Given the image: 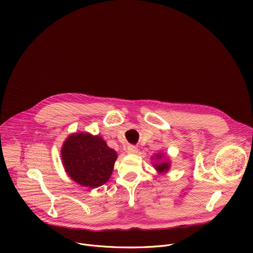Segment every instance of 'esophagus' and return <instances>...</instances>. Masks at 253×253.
<instances>
[{"label": "esophagus", "instance_id": "34e87169", "mask_svg": "<svg viewBox=\"0 0 253 253\" xmlns=\"http://www.w3.org/2000/svg\"><path fill=\"white\" fill-rule=\"evenodd\" d=\"M137 152H138V148L137 147L132 146V145L128 146V148H127V153L128 154H136Z\"/></svg>", "mask_w": 253, "mask_h": 253}]
</instances>
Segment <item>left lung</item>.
I'll use <instances>...</instances> for the list:
<instances>
[{
	"mask_svg": "<svg viewBox=\"0 0 253 253\" xmlns=\"http://www.w3.org/2000/svg\"><path fill=\"white\" fill-rule=\"evenodd\" d=\"M151 160L155 161V163L152 164L159 174H165L170 170L171 161L167 155H164L163 153H156L155 157L151 156Z\"/></svg>",
	"mask_w": 253,
	"mask_h": 253,
	"instance_id": "8db88e82",
	"label": "left lung"
}]
</instances>
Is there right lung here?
Returning <instances> with one entry per match:
<instances>
[{
  "instance_id": "1",
  "label": "right lung",
  "mask_w": 253,
  "mask_h": 253,
  "mask_svg": "<svg viewBox=\"0 0 253 253\" xmlns=\"http://www.w3.org/2000/svg\"><path fill=\"white\" fill-rule=\"evenodd\" d=\"M61 159L66 173L74 182L94 189L110 179L117 152L99 135L76 132L64 141Z\"/></svg>"
}]
</instances>
